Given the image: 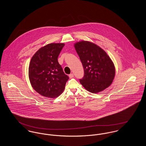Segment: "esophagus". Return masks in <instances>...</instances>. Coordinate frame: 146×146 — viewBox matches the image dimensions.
I'll return each instance as SVG.
<instances>
[{
	"mask_svg": "<svg viewBox=\"0 0 146 146\" xmlns=\"http://www.w3.org/2000/svg\"><path fill=\"white\" fill-rule=\"evenodd\" d=\"M69 77H70V79H72V78H73L74 77V74H73V73H71V74H70V75H69Z\"/></svg>",
	"mask_w": 146,
	"mask_h": 146,
	"instance_id": "1",
	"label": "esophagus"
}]
</instances>
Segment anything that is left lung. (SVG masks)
<instances>
[{"label":"left lung","instance_id":"8db88e82","mask_svg":"<svg viewBox=\"0 0 146 146\" xmlns=\"http://www.w3.org/2000/svg\"><path fill=\"white\" fill-rule=\"evenodd\" d=\"M74 46L83 64L84 76L80 80L84 88L93 94L111 85L115 75L114 63L106 52L92 42L82 40Z\"/></svg>","mask_w":146,"mask_h":146}]
</instances>
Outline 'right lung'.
Listing matches in <instances>:
<instances>
[{
  "instance_id": "1",
  "label": "right lung",
  "mask_w": 146,
  "mask_h": 146,
  "mask_svg": "<svg viewBox=\"0 0 146 146\" xmlns=\"http://www.w3.org/2000/svg\"><path fill=\"white\" fill-rule=\"evenodd\" d=\"M64 43H50L32 56L28 68L31 84L36 92L51 98L60 96L69 77L63 71L57 58Z\"/></svg>"
}]
</instances>
